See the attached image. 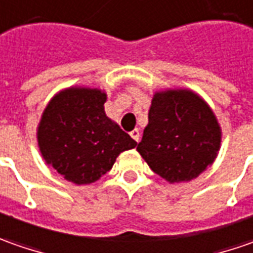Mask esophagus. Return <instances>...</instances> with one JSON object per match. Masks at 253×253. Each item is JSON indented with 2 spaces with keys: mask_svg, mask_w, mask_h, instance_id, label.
<instances>
[{
  "mask_svg": "<svg viewBox=\"0 0 253 253\" xmlns=\"http://www.w3.org/2000/svg\"><path fill=\"white\" fill-rule=\"evenodd\" d=\"M130 137H131L134 141H137V143H138V140H140V131H138L137 128H134L133 131H130Z\"/></svg>",
  "mask_w": 253,
  "mask_h": 253,
  "instance_id": "obj_1",
  "label": "esophagus"
}]
</instances>
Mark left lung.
<instances>
[{
	"label": "left lung",
	"mask_w": 253,
	"mask_h": 253,
	"mask_svg": "<svg viewBox=\"0 0 253 253\" xmlns=\"http://www.w3.org/2000/svg\"><path fill=\"white\" fill-rule=\"evenodd\" d=\"M220 143L221 128L205 100L187 89H170L154 95L137 151L157 175L175 183L210 167Z\"/></svg>",
	"instance_id": "8db88e82"
}]
</instances>
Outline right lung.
<instances>
[{"label":"right lung","mask_w":253,"mask_h":253,"mask_svg":"<svg viewBox=\"0 0 253 253\" xmlns=\"http://www.w3.org/2000/svg\"><path fill=\"white\" fill-rule=\"evenodd\" d=\"M106 93L68 88L48 102L38 127L44 161L75 185H88L112 169L118 155L137 143L103 109Z\"/></svg>","instance_id":"1"}]
</instances>
